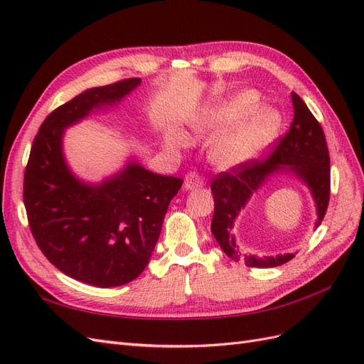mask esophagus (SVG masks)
Segmentation results:
<instances>
[{
    "instance_id": "obj_1",
    "label": "esophagus",
    "mask_w": 364,
    "mask_h": 364,
    "mask_svg": "<svg viewBox=\"0 0 364 364\" xmlns=\"http://www.w3.org/2000/svg\"><path fill=\"white\" fill-rule=\"evenodd\" d=\"M203 186V179L200 178L197 173H188L185 176L183 179V188L186 191H191V190H197V188H202Z\"/></svg>"
}]
</instances>
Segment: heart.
<instances>
[{
    "label": "heart",
    "mask_w": 364,
    "mask_h": 364,
    "mask_svg": "<svg viewBox=\"0 0 364 364\" xmlns=\"http://www.w3.org/2000/svg\"><path fill=\"white\" fill-rule=\"evenodd\" d=\"M257 103L255 91H243L208 109L194 124V129L202 134H215L225 129L209 150V158L217 167L230 168L250 161L277 136L281 126L279 114ZM167 141L173 147L186 144V138L176 130L170 132Z\"/></svg>",
    "instance_id": "obj_1"
}]
</instances>
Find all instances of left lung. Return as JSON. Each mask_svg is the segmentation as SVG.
Listing matches in <instances>:
<instances>
[{"label": "left lung", "instance_id": "1", "mask_svg": "<svg viewBox=\"0 0 364 364\" xmlns=\"http://www.w3.org/2000/svg\"><path fill=\"white\" fill-rule=\"evenodd\" d=\"M291 102L294 117L290 130L278 139L272 155L235 165L228 173H218L211 183L214 196L211 232L229 258L235 261L243 258L247 267H278L294 258V253L243 255L235 243L232 230L235 218L272 174L289 171L306 185L316 205V228L322 223L329 203V153L322 126L296 92H291Z\"/></svg>", "mask_w": 364, "mask_h": 364}]
</instances>
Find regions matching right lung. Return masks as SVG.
<instances>
[{
  "instance_id": "1",
  "label": "right lung",
  "mask_w": 364,
  "mask_h": 364,
  "mask_svg": "<svg viewBox=\"0 0 364 364\" xmlns=\"http://www.w3.org/2000/svg\"><path fill=\"white\" fill-rule=\"evenodd\" d=\"M141 79L91 87L41 124L24 174L28 225L43 255L62 273L95 287H118L144 272L173 197L183 179L130 161L102 183L71 173L62 150L65 129L97 109L119 103Z\"/></svg>"
}]
</instances>
